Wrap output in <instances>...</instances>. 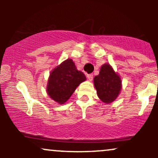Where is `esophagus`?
Listing matches in <instances>:
<instances>
[{"label": "esophagus", "mask_w": 158, "mask_h": 158, "mask_svg": "<svg viewBox=\"0 0 158 158\" xmlns=\"http://www.w3.org/2000/svg\"><path fill=\"white\" fill-rule=\"evenodd\" d=\"M93 77L94 75L92 73L88 74V76H87V77H88V79H89V81H92V79H93Z\"/></svg>", "instance_id": "obj_1"}]
</instances>
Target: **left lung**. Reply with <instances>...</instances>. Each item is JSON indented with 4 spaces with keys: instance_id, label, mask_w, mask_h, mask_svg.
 <instances>
[{
    "instance_id": "8db88e82",
    "label": "left lung",
    "mask_w": 158,
    "mask_h": 158,
    "mask_svg": "<svg viewBox=\"0 0 158 158\" xmlns=\"http://www.w3.org/2000/svg\"><path fill=\"white\" fill-rule=\"evenodd\" d=\"M98 97L105 103H110L117 99L121 90V79L108 64L101 67L99 75L94 79Z\"/></svg>"
}]
</instances>
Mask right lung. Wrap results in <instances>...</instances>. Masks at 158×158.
Wrapping results in <instances>:
<instances>
[{
    "instance_id": "1",
    "label": "right lung",
    "mask_w": 158,
    "mask_h": 158,
    "mask_svg": "<svg viewBox=\"0 0 158 158\" xmlns=\"http://www.w3.org/2000/svg\"><path fill=\"white\" fill-rule=\"evenodd\" d=\"M86 80L85 74L77 70L72 59H67L50 74L47 91L50 98L64 104L81 82Z\"/></svg>"
}]
</instances>
